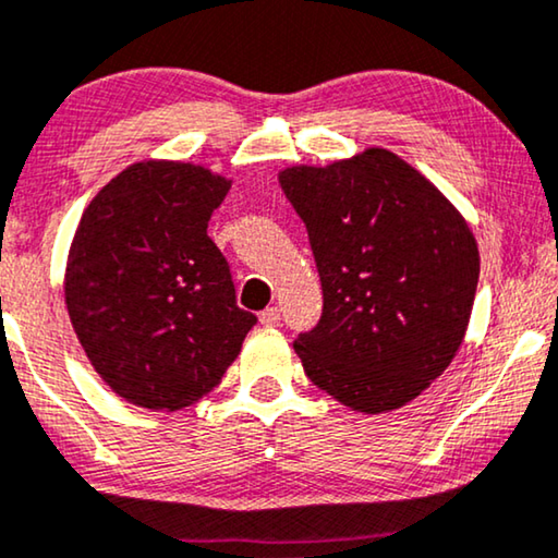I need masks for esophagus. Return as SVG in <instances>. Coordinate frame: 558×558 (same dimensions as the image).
I'll return each mask as SVG.
<instances>
[{"label": "esophagus", "instance_id": "34e87169", "mask_svg": "<svg viewBox=\"0 0 558 558\" xmlns=\"http://www.w3.org/2000/svg\"><path fill=\"white\" fill-rule=\"evenodd\" d=\"M260 323L265 328L280 326V311H278V307H265V311L260 313Z\"/></svg>", "mask_w": 558, "mask_h": 558}]
</instances>
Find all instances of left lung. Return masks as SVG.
<instances>
[{
    "label": "left lung",
    "mask_w": 558,
    "mask_h": 558,
    "mask_svg": "<svg viewBox=\"0 0 558 558\" xmlns=\"http://www.w3.org/2000/svg\"><path fill=\"white\" fill-rule=\"evenodd\" d=\"M301 215L323 315L295 338L305 376L359 413L418 398L451 365L476 298L481 257L463 215L384 147L278 174Z\"/></svg>",
    "instance_id": "1"
}]
</instances>
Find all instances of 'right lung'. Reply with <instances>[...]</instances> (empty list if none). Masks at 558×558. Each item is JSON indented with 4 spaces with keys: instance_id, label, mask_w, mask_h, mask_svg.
Returning <instances> with one entry per match:
<instances>
[{
    "instance_id": "right-lung-1",
    "label": "right lung",
    "mask_w": 558,
    "mask_h": 558,
    "mask_svg": "<svg viewBox=\"0 0 558 558\" xmlns=\"http://www.w3.org/2000/svg\"><path fill=\"white\" fill-rule=\"evenodd\" d=\"M232 180L180 160H143L82 213L64 305L87 361L122 401L180 411L220 386L255 315L235 303L207 220Z\"/></svg>"
}]
</instances>
